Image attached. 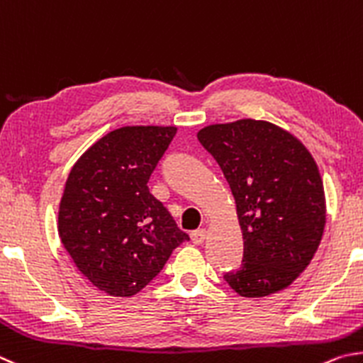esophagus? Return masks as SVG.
Wrapping results in <instances>:
<instances>
[{
    "mask_svg": "<svg viewBox=\"0 0 363 363\" xmlns=\"http://www.w3.org/2000/svg\"><path fill=\"white\" fill-rule=\"evenodd\" d=\"M206 234H207V231L206 230H196V231H193L191 233V240L194 244H202L206 240Z\"/></svg>",
    "mask_w": 363,
    "mask_h": 363,
    "instance_id": "1",
    "label": "esophagus"
}]
</instances>
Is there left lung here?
Here are the masks:
<instances>
[{"label": "left lung", "mask_w": 363, "mask_h": 363, "mask_svg": "<svg viewBox=\"0 0 363 363\" xmlns=\"http://www.w3.org/2000/svg\"><path fill=\"white\" fill-rule=\"evenodd\" d=\"M198 140L230 183L244 236L242 263L223 279L247 298L289 287L308 268L325 226V194L314 157L268 121L207 125Z\"/></svg>", "instance_id": "left-lung-1"}]
</instances>
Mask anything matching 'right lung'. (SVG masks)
Returning a JSON list of instances; mask_svg holds the SVG:
<instances>
[{
    "label": "right lung",
    "mask_w": 363,
    "mask_h": 363,
    "mask_svg": "<svg viewBox=\"0 0 363 363\" xmlns=\"http://www.w3.org/2000/svg\"><path fill=\"white\" fill-rule=\"evenodd\" d=\"M177 127H121L94 143L67 178L59 236L82 274L111 296L148 285L186 233L150 193L148 180Z\"/></svg>",
    "instance_id": "obj_1"
}]
</instances>
